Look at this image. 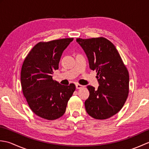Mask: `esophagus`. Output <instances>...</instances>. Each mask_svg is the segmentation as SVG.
<instances>
[{"instance_id":"1","label":"esophagus","mask_w":149,"mask_h":149,"mask_svg":"<svg viewBox=\"0 0 149 149\" xmlns=\"http://www.w3.org/2000/svg\"><path fill=\"white\" fill-rule=\"evenodd\" d=\"M75 86H76L77 89H81V88L83 87V85H81V84H75Z\"/></svg>"}]
</instances>
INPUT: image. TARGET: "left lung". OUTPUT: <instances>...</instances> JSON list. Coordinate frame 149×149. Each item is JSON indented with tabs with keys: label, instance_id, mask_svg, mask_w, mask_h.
<instances>
[{
	"label": "left lung",
	"instance_id": "1",
	"mask_svg": "<svg viewBox=\"0 0 149 149\" xmlns=\"http://www.w3.org/2000/svg\"><path fill=\"white\" fill-rule=\"evenodd\" d=\"M95 70L99 86L97 90L87 86L90 96L84 102L88 115L97 120L109 118L118 113L127 99L129 72L118 50L104 37L77 38Z\"/></svg>",
	"mask_w": 149,
	"mask_h": 149
}]
</instances>
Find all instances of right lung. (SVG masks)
Instances as JSON below:
<instances>
[{
  "instance_id": "obj_1",
  "label": "right lung",
  "mask_w": 149,
  "mask_h": 149,
  "mask_svg": "<svg viewBox=\"0 0 149 149\" xmlns=\"http://www.w3.org/2000/svg\"><path fill=\"white\" fill-rule=\"evenodd\" d=\"M73 40L40 42L24 61L20 74L22 91L30 109L42 118L54 120L62 116L75 90L74 84L64 86L52 79L63 50Z\"/></svg>"
}]
</instances>
